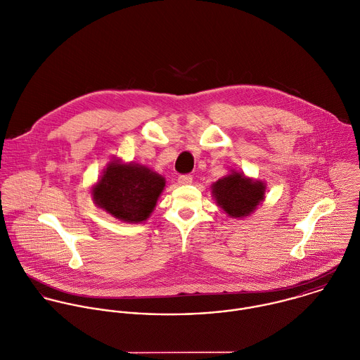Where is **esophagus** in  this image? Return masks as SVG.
Returning a JSON list of instances; mask_svg holds the SVG:
<instances>
[{
    "instance_id": "34e87169",
    "label": "esophagus",
    "mask_w": 360,
    "mask_h": 360,
    "mask_svg": "<svg viewBox=\"0 0 360 360\" xmlns=\"http://www.w3.org/2000/svg\"><path fill=\"white\" fill-rule=\"evenodd\" d=\"M193 183V176L191 174H181L179 176V184L184 186V184H190Z\"/></svg>"
}]
</instances>
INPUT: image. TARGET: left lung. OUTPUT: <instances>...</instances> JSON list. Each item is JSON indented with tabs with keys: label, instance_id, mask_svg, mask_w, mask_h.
Returning <instances> with one entry per match:
<instances>
[{
	"label": "left lung",
	"instance_id": "8db88e82",
	"mask_svg": "<svg viewBox=\"0 0 360 360\" xmlns=\"http://www.w3.org/2000/svg\"><path fill=\"white\" fill-rule=\"evenodd\" d=\"M212 194L228 215L242 218L249 215L264 198V184L233 172L212 186Z\"/></svg>",
	"mask_w": 360,
	"mask_h": 360
}]
</instances>
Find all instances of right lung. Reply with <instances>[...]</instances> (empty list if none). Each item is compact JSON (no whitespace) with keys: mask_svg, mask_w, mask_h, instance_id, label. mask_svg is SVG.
<instances>
[{"mask_svg":"<svg viewBox=\"0 0 360 360\" xmlns=\"http://www.w3.org/2000/svg\"><path fill=\"white\" fill-rule=\"evenodd\" d=\"M163 188L165 179L148 167L112 162L94 187L93 197L112 217L138 224L150 215Z\"/></svg>","mask_w":360,"mask_h":360,"instance_id":"right-lung-1","label":"right lung"}]
</instances>
